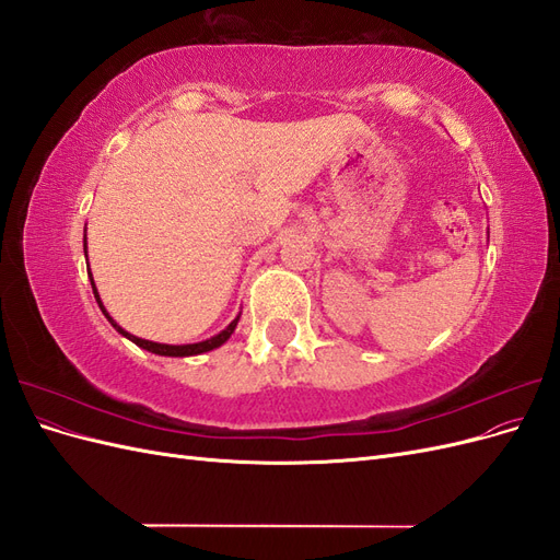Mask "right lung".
Here are the masks:
<instances>
[{"label":"right lung","mask_w":560,"mask_h":560,"mask_svg":"<svg viewBox=\"0 0 560 560\" xmlns=\"http://www.w3.org/2000/svg\"><path fill=\"white\" fill-rule=\"evenodd\" d=\"M83 252H86V235H83ZM89 278H91V273H89ZM91 284H93V294H95V301H97V306H100V311L105 313V317L112 322L114 325V329L118 331V334H124L126 338H130V341L135 343V346H140V348H144V350H149V352H154V354H165V358H189V354H200V352H208V350H214V348H219L222 343H226L229 341V336L233 334V329H235V325H238V317H235L231 325L224 329V331H219L217 336H212V338H208V341H200V343H189V346H165V343H154V341H144V338H138V336H132V334H128L126 329H121L116 325V322L109 317V313L105 311V306H103V301H100V294H97V290H95V282H93V278H91Z\"/></svg>","instance_id":"1"}]
</instances>
